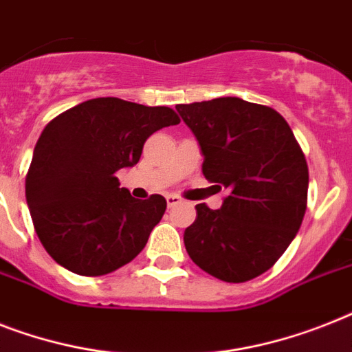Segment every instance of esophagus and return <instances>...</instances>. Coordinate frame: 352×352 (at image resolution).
Here are the masks:
<instances>
[{"mask_svg": "<svg viewBox=\"0 0 352 352\" xmlns=\"http://www.w3.org/2000/svg\"><path fill=\"white\" fill-rule=\"evenodd\" d=\"M166 202H168V208H173V206L181 204L182 199L179 195H173V193H171V195H166Z\"/></svg>", "mask_w": 352, "mask_h": 352, "instance_id": "obj_1", "label": "esophagus"}]
</instances>
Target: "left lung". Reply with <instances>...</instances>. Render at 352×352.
Instances as JSON below:
<instances>
[{
	"mask_svg": "<svg viewBox=\"0 0 352 352\" xmlns=\"http://www.w3.org/2000/svg\"><path fill=\"white\" fill-rule=\"evenodd\" d=\"M201 144L202 173L228 190L221 210L197 204L184 245L202 271L248 282L275 265L298 233L307 208L309 170L278 111L239 97L179 104Z\"/></svg>",
	"mask_w": 352,
	"mask_h": 352,
	"instance_id": "obj_1",
	"label": "left lung"
}]
</instances>
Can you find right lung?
I'll use <instances>...</instances> for the list:
<instances>
[{
	"label": "right lung",
	"mask_w": 352,
	"mask_h": 352,
	"mask_svg": "<svg viewBox=\"0 0 352 352\" xmlns=\"http://www.w3.org/2000/svg\"><path fill=\"white\" fill-rule=\"evenodd\" d=\"M168 107L97 97L48 122L34 148L25 195L43 248L76 275L101 276L135 258L166 211L137 201L116 173L139 162L151 133L179 124Z\"/></svg>",
	"instance_id": "add662e5"
}]
</instances>
